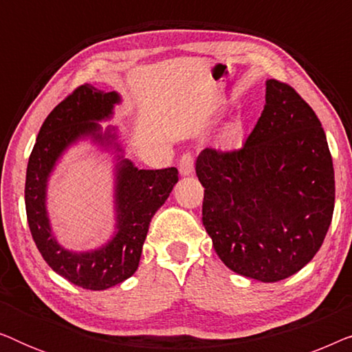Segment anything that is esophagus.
I'll list each match as a JSON object with an SVG mask.
<instances>
[{
	"label": "esophagus",
	"mask_w": 352,
	"mask_h": 352,
	"mask_svg": "<svg viewBox=\"0 0 352 352\" xmlns=\"http://www.w3.org/2000/svg\"><path fill=\"white\" fill-rule=\"evenodd\" d=\"M177 166H179V171L182 176L192 175V171H194V157H192L190 153H184V155L179 158Z\"/></svg>",
	"instance_id": "esophagus-1"
}]
</instances>
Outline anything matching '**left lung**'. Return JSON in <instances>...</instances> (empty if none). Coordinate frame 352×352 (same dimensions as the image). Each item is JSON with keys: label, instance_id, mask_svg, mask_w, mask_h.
<instances>
[{"label": "left lung", "instance_id": "1", "mask_svg": "<svg viewBox=\"0 0 352 352\" xmlns=\"http://www.w3.org/2000/svg\"><path fill=\"white\" fill-rule=\"evenodd\" d=\"M201 221L226 266L278 282L306 266L324 242L335 206L333 162L309 104L278 80L240 148H205Z\"/></svg>", "mask_w": 352, "mask_h": 352}]
</instances>
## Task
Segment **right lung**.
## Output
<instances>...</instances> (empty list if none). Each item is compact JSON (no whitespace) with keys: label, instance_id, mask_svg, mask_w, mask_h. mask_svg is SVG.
<instances>
[{"label":"right lung","instance_id":"1","mask_svg":"<svg viewBox=\"0 0 352 352\" xmlns=\"http://www.w3.org/2000/svg\"><path fill=\"white\" fill-rule=\"evenodd\" d=\"M120 96L81 85L67 96L41 124L28 158L25 179V210L32 237L52 271L86 290H105L131 277L139 266L148 224L165 204L177 182L175 166L163 170H138L118 155L115 179L117 232L110 242L93 252L74 253L57 243L46 211V187L56 162L67 147L81 138H93L102 146L122 147L115 142L113 129L100 133L98 122L110 118Z\"/></svg>","mask_w":352,"mask_h":352}]
</instances>
